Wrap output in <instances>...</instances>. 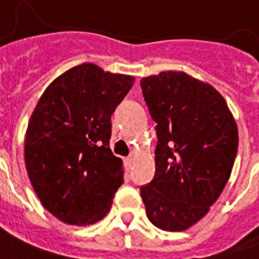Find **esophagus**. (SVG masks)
Returning a JSON list of instances; mask_svg holds the SVG:
<instances>
[{
	"instance_id": "obj_1",
	"label": "esophagus",
	"mask_w": 259,
	"mask_h": 259,
	"mask_svg": "<svg viewBox=\"0 0 259 259\" xmlns=\"http://www.w3.org/2000/svg\"><path fill=\"white\" fill-rule=\"evenodd\" d=\"M123 164H125L126 169L129 170L130 168H132V165H133V157L130 156V157H126L125 160H123Z\"/></svg>"
}]
</instances>
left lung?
<instances>
[{
    "instance_id": "left-lung-1",
    "label": "left lung",
    "mask_w": 259,
    "mask_h": 259,
    "mask_svg": "<svg viewBox=\"0 0 259 259\" xmlns=\"http://www.w3.org/2000/svg\"><path fill=\"white\" fill-rule=\"evenodd\" d=\"M157 122L156 173L141 187L156 227L184 231L204 218L229 181L238 152V126L225 98L181 71L141 79Z\"/></svg>"
}]
</instances>
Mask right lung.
Returning a JSON list of instances; mask_svg holds the SVG:
<instances>
[{"instance_id":"obj_1","label":"right lung","mask_w":259,"mask_h":259,"mask_svg":"<svg viewBox=\"0 0 259 259\" xmlns=\"http://www.w3.org/2000/svg\"><path fill=\"white\" fill-rule=\"evenodd\" d=\"M134 76L82 63L55 79L26 127L24 158L38 200L75 226L106 217L123 183L122 160L110 149L111 114Z\"/></svg>"}]
</instances>
